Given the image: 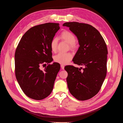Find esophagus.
I'll list each match as a JSON object with an SVG mask.
<instances>
[{"label": "esophagus", "mask_w": 123, "mask_h": 123, "mask_svg": "<svg viewBox=\"0 0 123 123\" xmlns=\"http://www.w3.org/2000/svg\"><path fill=\"white\" fill-rule=\"evenodd\" d=\"M64 67H65V66L63 65H61V68L62 69H64Z\"/></svg>", "instance_id": "esophagus-1"}]
</instances>
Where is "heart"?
Segmentation results:
<instances>
[{
    "label": "heart",
    "mask_w": 123,
    "mask_h": 123,
    "mask_svg": "<svg viewBox=\"0 0 123 123\" xmlns=\"http://www.w3.org/2000/svg\"><path fill=\"white\" fill-rule=\"evenodd\" d=\"M60 38L66 41L69 44L71 49L75 48L76 37L74 35L68 31H63L60 34ZM58 41L57 38H54L51 40L50 47L52 52H55L57 50ZM73 58V55L69 52H60L54 57V60L57 63L61 64H67Z\"/></svg>",
    "instance_id": "heart-1"
}]
</instances>
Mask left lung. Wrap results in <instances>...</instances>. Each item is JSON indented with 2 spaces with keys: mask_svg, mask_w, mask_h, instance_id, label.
<instances>
[{
  "mask_svg": "<svg viewBox=\"0 0 123 123\" xmlns=\"http://www.w3.org/2000/svg\"><path fill=\"white\" fill-rule=\"evenodd\" d=\"M63 26L68 27L75 35L80 45L73 61L84 66L82 71L73 66L65 67L68 74V90L78 100H88L99 92L106 76L108 54L106 44L99 31L92 25L72 22Z\"/></svg>",
  "mask_w": 123,
  "mask_h": 123,
  "instance_id": "obj_1",
  "label": "left lung"
}]
</instances>
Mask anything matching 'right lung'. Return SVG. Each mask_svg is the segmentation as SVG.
Listing matches in <instances>:
<instances>
[{"mask_svg": "<svg viewBox=\"0 0 123 123\" xmlns=\"http://www.w3.org/2000/svg\"><path fill=\"white\" fill-rule=\"evenodd\" d=\"M59 29V24L55 23L35 26L25 32L16 48V78L22 91L30 98L42 100L53 90L60 64H49L43 71L40 66L53 61L50 43Z\"/></svg>", "mask_w": 123, "mask_h": 123, "instance_id": "right-lung-1", "label": "right lung"}]
</instances>
